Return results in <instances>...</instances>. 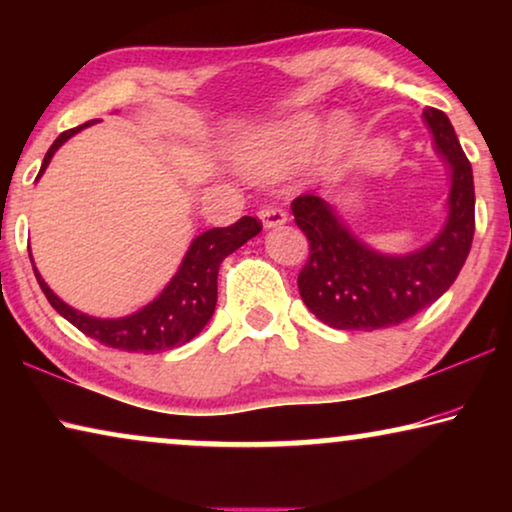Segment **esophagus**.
Wrapping results in <instances>:
<instances>
[{
    "label": "esophagus",
    "instance_id": "obj_1",
    "mask_svg": "<svg viewBox=\"0 0 512 512\" xmlns=\"http://www.w3.org/2000/svg\"><path fill=\"white\" fill-rule=\"evenodd\" d=\"M258 216H261V221H263V226H265V228H277V226H284L286 219H289V216H286L284 209H282V207H277V205H268V207H263L261 212H258Z\"/></svg>",
    "mask_w": 512,
    "mask_h": 512
}]
</instances>
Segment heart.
Here are the masks:
<instances>
[{"label": "heart", "mask_w": 512, "mask_h": 512, "mask_svg": "<svg viewBox=\"0 0 512 512\" xmlns=\"http://www.w3.org/2000/svg\"><path fill=\"white\" fill-rule=\"evenodd\" d=\"M321 132H324V121L317 116H296L291 121L279 125V128L270 130L256 149L251 151V160L258 165V170L265 174H282L289 167L298 165L300 160L310 156V151L317 146ZM352 135V125L345 118L333 123L331 128V146L345 144V139Z\"/></svg>", "instance_id": "b5f03b06"}]
</instances>
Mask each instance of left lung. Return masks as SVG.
<instances>
[{
    "instance_id": "1",
    "label": "left lung",
    "mask_w": 512,
    "mask_h": 512,
    "mask_svg": "<svg viewBox=\"0 0 512 512\" xmlns=\"http://www.w3.org/2000/svg\"><path fill=\"white\" fill-rule=\"evenodd\" d=\"M436 149L452 170L450 216L429 247L384 256L345 228L333 207L305 193L291 202L310 254L298 291L314 317L340 331H377L403 324L443 296L464 268L475 233L473 170L454 128L440 109H424Z\"/></svg>"
}]
</instances>
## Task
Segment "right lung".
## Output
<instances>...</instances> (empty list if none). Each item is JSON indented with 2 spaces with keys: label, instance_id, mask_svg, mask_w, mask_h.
Instances as JSON below:
<instances>
[{
  "label": "right lung",
  "instance_id": "right-lung-1",
  "mask_svg": "<svg viewBox=\"0 0 512 512\" xmlns=\"http://www.w3.org/2000/svg\"><path fill=\"white\" fill-rule=\"evenodd\" d=\"M95 121H88L79 125V128L65 130L55 139L51 149L46 151L44 163H41V172L46 170L51 163L53 153L67 142L69 137L76 135L86 125H93ZM263 223L254 219V216H242L240 221H235L228 228H212L207 233L198 235L184 256V263L177 275L172 277V282L165 286V291L160 296L130 317L123 319H97L88 317L74 307L55 296L48 289V284L41 279V275L34 268L37 282L44 291L55 310L65 317L69 324L79 328L81 333H86L88 338L102 342L104 347L123 349V352H165V349H174L186 345L188 340H193L202 328L207 326V321L212 319L214 307H216V277H219V268L223 258L233 254L235 249H240L244 242L261 233ZM32 258V254H30Z\"/></svg>",
  "mask_w": 512,
  "mask_h": 512
}]
</instances>
